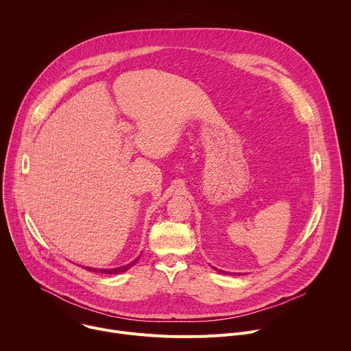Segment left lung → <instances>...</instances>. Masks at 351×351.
Returning a JSON list of instances; mask_svg holds the SVG:
<instances>
[{"label": "left lung", "instance_id": "1", "mask_svg": "<svg viewBox=\"0 0 351 351\" xmlns=\"http://www.w3.org/2000/svg\"><path fill=\"white\" fill-rule=\"evenodd\" d=\"M213 268H214V269H217L215 267H213ZM217 271H219V274H222V272H223V271H221V269H217ZM225 274H228V272H225Z\"/></svg>", "mask_w": 351, "mask_h": 351}]
</instances>
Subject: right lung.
I'll return each mask as SVG.
<instances>
[{
	"instance_id": "right-lung-1",
	"label": "right lung",
	"mask_w": 351,
	"mask_h": 351,
	"mask_svg": "<svg viewBox=\"0 0 351 351\" xmlns=\"http://www.w3.org/2000/svg\"><path fill=\"white\" fill-rule=\"evenodd\" d=\"M138 258L140 257H137L136 260H133L130 264H126V265H123V267H118V268H110V269H97V268H88V267H86V269H88V271H95V272H101V274H122V272H125V271H128L129 268H132L137 261H138Z\"/></svg>"
}]
</instances>
